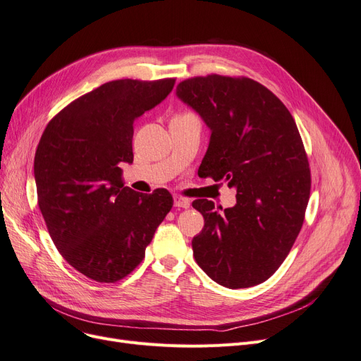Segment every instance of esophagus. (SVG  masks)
Instances as JSON below:
<instances>
[{
	"label": "esophagus",
	"mask_w": 361,
	"mask_h": 361,
	"mask_svg": "<svg viewBox=\"0 0 361 361\" xmlns=\"http://www.w3.org/2000/svg\"><path fill=\"white\" fill-rule=\"evenodd\" d=\"M173 204H175V207H180V209H188L191 206L190 200H186L180 195H175L173 197Z\"/></svg>",
	"instance_id": "34e87169"
}]
</instances>
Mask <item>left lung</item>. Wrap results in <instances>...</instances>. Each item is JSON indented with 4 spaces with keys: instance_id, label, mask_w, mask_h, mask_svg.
Masks as SVG:
<instances>
[{
    "instance_id": "1",
    "label": "left lung",
    "mask_w": 361,
    "mask_h": 361,
    "mask_svg": "<svg viewBox=\"0 0 361 361\" xmlns=\"http://www.w3.org/2000/svg\"><path fill=\"white\" fill-rule=\"evenodd\" d=\"M176 96L210 128L201 173L237 190L225 210L204 198L192 203L204 218L192 238L195 261L228 289L264 283L289 255L310 200V164L292 114L250 78L195 77L179 82Z\"/></svg>"
}]
</instances>
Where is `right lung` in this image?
<instances>
[{
	"label": "right lung",
	"instance_id": "add662e5",
	"mask_svg": "<svg viewBox=\"0 0 361 361\" xmlns=\"http://www.w3.org/2000/svg\"><path fill=\"white\" fill-rule=\"evenodd\" d=\"M175 78L115 80L78 97L47 124L34 160L38 206L65 261L99 283L128 276L173 206L166 190L124 186L133 123L169 96Z\"/></svg>",
	"mask_w": 361,
	"mask_h": 361
}]
</instances>
